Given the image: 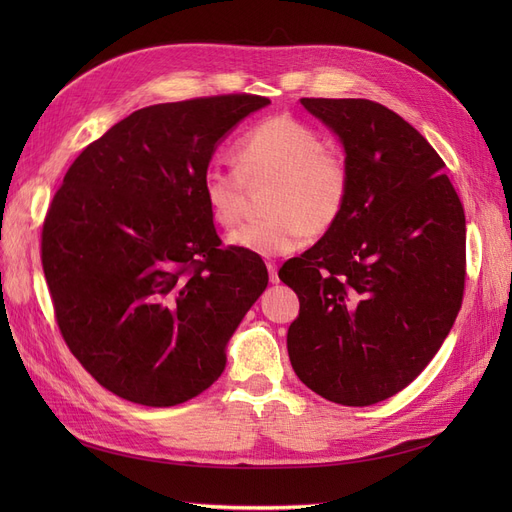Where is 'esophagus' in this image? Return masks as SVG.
Masks as SVG:
<instances>
[{
    "mask_svg": "<svg viewBox=\"0 0 512 512\" xmlns=\"http://www.w3.org/2000/svg\"><path fill=\"white\" fill-rule=\"evenodd\" d=\"M267 271H269V280H271V284H277V282H280V277H277V265H275V262H267Z\"/></svg>",
    "mask_w": 512,
    "mask_h": 512,
    "instance_id": "esophagus-1",
    "label": "esophagus"
}]
</instances>
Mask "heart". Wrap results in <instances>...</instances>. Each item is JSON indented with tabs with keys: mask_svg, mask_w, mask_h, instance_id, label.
<instances>
[{
	"mask_svg": "<svg viewBox=\"0 0 512 512\" xmlns=\"http://www.w3.org/2000/svg\"><path fill=\"white\" fill-rule=\"evenodd\" d=\"M239 166L211 164L203 194L213 220L235 226L241 220L247 185L271 183L269 218L232 230L228 243L258 256L299 250L305 235H322L337 224L350 196L352 173L344 151L324 145L307 123L275 115L258 121L235 145Z\"/></svg>",
	"mask_w": 512,
	"mask_h": 512,
	"instance_id": "b5f03b06",
	"label": "heart"
}]
</instances>
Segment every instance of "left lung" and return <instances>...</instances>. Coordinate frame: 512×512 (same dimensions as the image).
Returning a JSON list of instances; mask_svg holds the SVG:
<instances>
[{
  "label": "left lung",
  "instance_id": "left-lung-1",
  "mask_svg": "<svg viewBox=\"0 0 512 512\" xmlns=\"http://www.w3.org/2000/svg\"><path fill=\"white\" fill-rule=\"evenodd\" d=\"M342 138L352 183L342 218L290 258L299 297L294 374L320 397L371 406L421 374L451 331L466 286V213L421 132L363 98H301Z\"/></svg>",
  "mask_w": 512,
  "mask_h": 512
}]
</instances>
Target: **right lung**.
Listing matches in <instances>:
<instances>
[{
  "mask_svg": "<svg viewBox=\"0 0 512 512\" xmlns=\"http://www.w3.org/2000/svg\"><path fill=\"white\" fill-rule=\"evenodd\" d=\"M271 100L226 94L121 119L72 162L42 224L61 337L104 389L151 408L220 378L267 288L258 254L224 247L203 194L220 138Z\"/></svg>",
  "mask_w": 512,
  "mask_h": 512,
  "instance_id": "obj_1",
  "label": "right lung"
}]
</instances>
